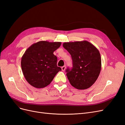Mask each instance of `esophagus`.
<instances>
[{"label":"esophagus","instance_id":"esophagus-1","mask_svg":"<svg viewBox=\"0 0 125 125\" xmlns=\"http://www.w3.org/2000/svg\"><path fill=\"white\" fill-rule=\"evenodd\" d=\"M65 69H66V66H62V71H65Z\"/></svg>","mask_w":125,"mask_h":125}]
</instances>
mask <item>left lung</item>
<instances>
[{
  "instance_id": "left-lung-1",
  "label": "left lung",
  "mask_w": 125,
  "mask_h": 125,
  "mask_svg": "<svg viewBox=\"0 0 125 125\" xmlns=\"http://www.w3.org/2000/svg\"><path fill=\"white\" fill-rule=\"evenodd\" d=\"M62 45L73 59V68H68L66 70L70 83L78 90L89 88L96 81L101 72L99 50L86 41L65 42Z\"/></svg>"
}]
</instances>
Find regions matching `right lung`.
Listing matches in <instances>:
<instances>
[{"instance_id":"add662e5","label":"right lung","mask_w":125,"mask_h":125,"mask_svg":"<svg viewBox=\"0 0 125 125\" xmlns=\"http://www.w3.org/2000/svg\"><path fill=\"white\" fill-rule=\"evenodd\" d=\"M61 42L39 41L26 50L21 58V68L29 83L36 88L50 84L61 68L57 65V58L53 52Z\"/></svg>"}]
</instances>
